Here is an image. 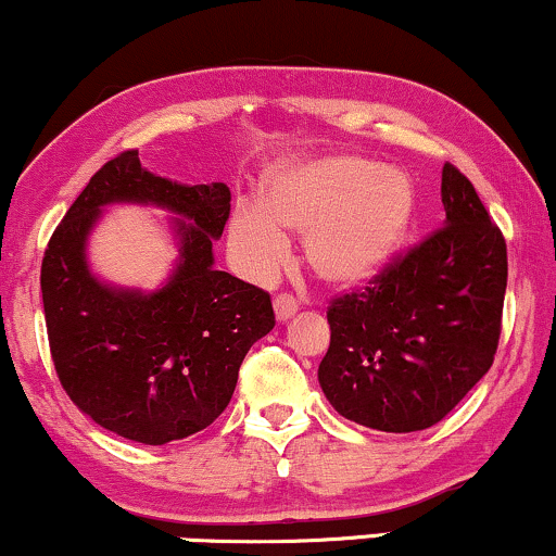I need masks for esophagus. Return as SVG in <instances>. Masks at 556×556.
<instances>
[{"instance_id": "1", "label": "esophagus", "mask_w": 556, "mask_h": 556, "mask_svg": "<svg viewBox=\"0 0 556 556\" xmlns=\"http://www.w3.org/2000/svg\"><path fill=\"white\" fill-rule=\"evenodd\" d=\"M273 309H276L278 321H286L299 312V301L293 299L291 293H278V296L273 299Z\"/></svg>"}]
</instances>
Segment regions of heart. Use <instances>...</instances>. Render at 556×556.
<instances>
[{
  "instance_id": "1",
  "label": "heart",
  "mask_w": 556,
  "mask_h": 556,
  "mask_svg": "<svg viewBox=\"0 0 556 556\" xmlns=\"http://www.w3.org/2000/svg\"><path fill=\"white\" fill-rule=\"evenodd\" d=\"M415 211L413 182L363 156H327L278 175L263 211L239 208L229 222L231 260L247 278L270 280L304 235V263L321 283L348 289L392 260Z\"/></svg>"
}]
</instances>
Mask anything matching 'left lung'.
I'll return each instance as SVG.
<instances>
[{
    "mask_svg": "<svg viewBox=\"0 0 556 556\" xmlns=\"http://www.w3.org/2000/svg\"><path fill=\"white\" fill-rule=\"evenodd\" d=\"M441 201L443 226L327 309L321 392L342 417L383 433L441 422L497 353L505 237L451 162L443 164Z\"/></svg>",
    "mask_w": 556,
    "mask_h": 556,
    "instance_id": "left-lung-1",
    "label": "left lung"
}]
</instances>
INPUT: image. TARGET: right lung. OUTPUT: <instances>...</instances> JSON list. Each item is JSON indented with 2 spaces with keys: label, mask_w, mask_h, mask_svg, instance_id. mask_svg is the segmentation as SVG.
I'll use <instances>...</instances> for the list:
<instances>
[{
  "label": "right lung",
  "mask_w": 556,
  "mask_h": 556,
  "mask_svg": "<svg viewBox=\"0 0 556 556\" xmlns=\"http://www.w3.org/2000/svg\"><path fill=\"white\" fill-rule=\"evenodd\" d=\"M152 202L178 223L181 263L154 294L115 292L88 273L84 242L108 202ZM231 211L224 182L177 185L139 149L105 162L48 239L40 291L61 387L81 413L128 441L162 445L208 428L235 394L247 351L276 327L270 293L214 270Z\"/></svg>",
  "instance_id": "1"
}]
</instances>
